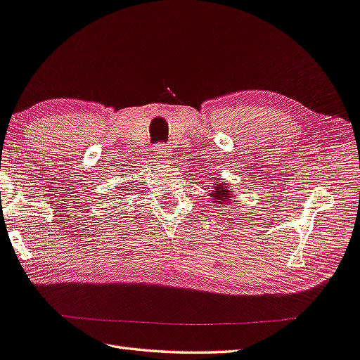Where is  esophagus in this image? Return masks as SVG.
<instances>
[{
    "instance_id": "obj_1",
    "label": "esophagus",
    "mask_w": 360,
    "mask_h": 360,
    "mask_svg": "<svg viewBox=\"0 0 360 360\" xmlns=\"http://www.w3.org/2000/svg\"><path fill=\"white\" fill-rule=\"evenodd\" d=\"M155 155H156V160H160V162H167V158L170 156V152L165 146L160 144V146H156V148H155Z\"/></svg>"
}]
</instances>
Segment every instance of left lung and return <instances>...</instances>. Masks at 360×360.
<instances>
[{"label": "left lung", "mask_w": 360, "mask_h": 360, "mask_svg": "<svg viewBox=\"0 0 360 360\" xmlns=\"http://www.w3.org/2000/svg\"><path fill=\"white\" fill-rule=\"evenodd\" d=\"M210 196H212V204L216 208L227 207L235 202V195H233V190L229 187V182L213 184V190H210Z\"/></svg>", "instance_id": "8db88e82"}]
</instances>
